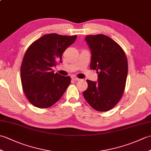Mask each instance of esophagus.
Masks as SVG:
<instances>
[{
  "label": "esophagus",
  "instance_id": "esophagus-1",
  "mask_svg": "<svg viewBox=\"0 0 151 151\" xmlns=\"http://www.w3.org/2000/svg\"><path fill=\"white\" fill-rule=\"evenodd\" d=\"M72 80H73V81H80V78H77L76 77V76H72Z\"/></svg>",
  "mask_w": 151,
  "mask_h": 151
}]
</instances>
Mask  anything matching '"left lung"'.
Wrapping results in <instances>:
<instances>
[{
	"mask_svg": "<svg viewBox=\"0 0 151 151\" xmlns=\"http://www.w3.org/2000/svg\"><path fill=\"white\" fill-rule=\"evenodd\" d=\"M85 40L91 52V69L97 70L98 82L87 80L83 95L95 110L107 111L123 95L128 73V62L123 49L110 37L89 35Z\"/></svg>",
	"mask_w": 151,
	"mask_h": 151,
	"instance_id": "obj_1",
	"label": "left lung"
}]
</instances>
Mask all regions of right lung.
<instances>
[{
  "instance_id": "obj_1",
  "label": "right lung",
  "mask_w": 151,
  "mask_h": 151,
  "mask_svg": "<svg viewBox=\"0 0 151 151\" xmlns=\"http://www.w3.org/2000/svg\"><path fill=\"white\" fill-rule=\"evenodd\" d=\"M76 37V35L45 34L28 47L21 67V84L25 96L34 106H51L68 88L71 81L70 76L54 73L52 68L62 62L64 51Z\"/></svg>"
}]
</instances>
